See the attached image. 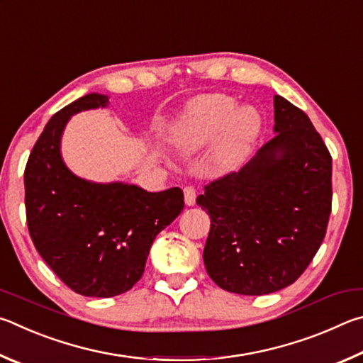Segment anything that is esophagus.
Segmentation results:
<instances>
[{
    "label": "esophagus",
    "mask_w": 363,
    "mask_h": 363,
    "mask_svg": "<svg viewBox=\"0 0 363 363\" xmlns=\"http://www.w3.org/2000/svg\"><path fill=\"white\" fill-rule=\"evenodd\" d=\"M183 193H185V204L186 206H194L196 202V189L193 186H186L183 189Z\"/></svg>",
    "instance_id": "34e87169"
}]
</instances>
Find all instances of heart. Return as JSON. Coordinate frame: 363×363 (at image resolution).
Returning a JSON list of instances; mask_svg holds the SVG:
<instances>
[{
	"instance_id": "1",
	"label": "heart",
	"mask_w": 363,
	"mask_h": 363,
	"mask_svg": "<svg viewBox=\"0 0 363 363\" xmlns=\"http://www.w3.org/2000/svg\"><path fill=\"white\" fill-rule=\"evenodd\" d=\"M263 127L253 106L238 108L226 94H206L189 101L169 129V138L185 155H196L214 143L208 164L217 174L236 170L250 155Z\"/></svg>"
}]
</instances>
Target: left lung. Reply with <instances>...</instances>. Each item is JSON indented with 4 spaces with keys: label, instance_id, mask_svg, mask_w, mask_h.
<instances>
[{
    "label": "left lung",
    "instance_id": "8db88e82",
    "mask_svg": "<svg viewBox=\"0 0 363 363\" xmlns=\"http://www.w3.org/2000/svg\"><path fill=\"white\" fill-rule=\"evenodd\" d=\"M276 137L239 172L206 186L211 215L204 264L239 295H268L300 277L319 250L332 212V156L308 114L274 95Z\"/></svg>",
    "mask_w": 363,
    "mask_h": 363
}]
</instances>
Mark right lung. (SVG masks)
Here are the masks:
<instances>
[{"instance_id": "obj_1", "label": "right lung", "mask_w": 363, "mask_h": 363, "mask_svg": "<svg viewBox=\"0 0 363 363\" xmlns=\"http://www.w3.org/2000/svg\"><path fill=\"white\" fill-rule=\"evenodd\" d=\"M108 106V95L87 94L57 111L25 167V211L36 250L76 294L110 298L135 285L152 240L185 207L183 191L148 193L123 182L76 177L60 142L73 114Z\"/></svg>"}]
</instances>
